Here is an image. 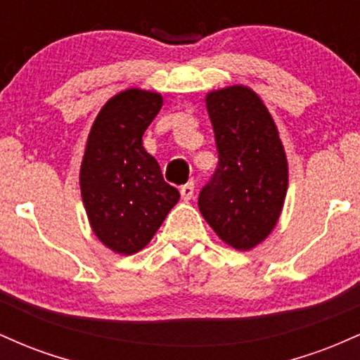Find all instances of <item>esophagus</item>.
I'll return each mask as SVG.
<instances>
[{
  "instance_id": "obj_1",
  "label": "esophagus",
  "mask_w": 360,
  "mask_h": 360,
  "mask_svg": "<svg viewBox=\"0 0 360 360\" xmlns=\"http://www.w3.org/2000/svg\"><path fill=\"white\" fill-rule=\"evenodd\" d=\"M181 196H183V200H191L193 194H194V183L193 181H189V183H186L184 186H181Z\"/></svg>"
}]
</instances>
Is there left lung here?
<instances>
[{"label": "left lung", "instance_id": "obj_1", "mask_svg": "<svg viewBox=\"0 0 360 360\" xmlns=\"http://www.w3.org/2000/svg\"><path fill=\"white\" fill-rule=\"evenodd\" d=\"M218 166L198 198L223 242L249 250L276 226L288 189V160L264 103L245 86L206 96Z\"/></svg>", "mask_w": 360, "mask_h": 360}]
</instances>
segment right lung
I'll return each mask as SVG.
<instances>
[{"label":"right lung","mask_w":360,"mask_h":360,"mask_svg":"<svg viewBox=\"0 0 360 360\" xmlns=\"http://www.w3.org/2000/svg\"><path fill=\"white\" fill-rule=\"evenodd\" d=\"M162 108V96L127 89L103 106L81 164V196L91 229L111 250L131 255L147 245L179 201L157 160L143 148V131Z\"/></svg>","instance_id":"right-lung-1"}]
</instances>
